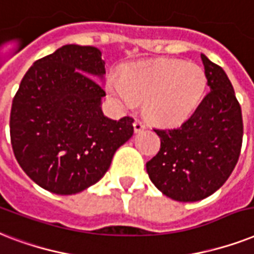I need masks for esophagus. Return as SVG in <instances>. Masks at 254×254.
I'll return each mask as SVG.
<instances>
[{"label":"esophagus","mask_w":254,"mask_h":254,"mask_svg":"<svg viewBox=\"0 0 254 254\" xmlns=\"http://www.w3.org/2000/svg\"><path fill=\"white\" fill-rule=\"evenodd\" d=\"M144 128H147V126H145L143 122L140 121L133 122V131H135V132H140V131H143Z\"/></svg>","instance_id":"esophagus-1"}]
</instances>
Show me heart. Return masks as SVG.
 Masks as SVG:
<instances>
[{"instance_id":"obj_1","label":"heart","mask_w":254,"mask_h":254,"mask_svg":"<svg viewBox=\"0 0 254 254\" xmlns=\"http://www.w3.org/2000/svg\"><path fill=\"white\" fill-rule=\"evenodd\" d=\"M208 87L202 67L182 60H162L126 68L110 76L107 91L118 105L132 109L144 102L145 115L162 126L186 122L201 105Z\"/></svg>"}]
</instances>
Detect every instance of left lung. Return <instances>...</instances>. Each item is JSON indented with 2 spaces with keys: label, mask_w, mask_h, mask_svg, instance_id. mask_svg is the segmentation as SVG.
Instances as JSON below:
<instances>
[{
  "label": "left lung",
  "mask_w": 254,
  "mask_h": 254,
  "mask_svg": "<svg viewBox=\"0 0 254 254\" xmlns=\"http://www.w3.org/2000/svg\"><path fill=\"white\" fill-rule=\"evenodd\" d=\"M211 91L182 126L154 129L160 151L147 162L151 182L163 194L183 202L211 196L237 164L243 143V115L223 68L201 54Z\"/></svg>",
  "instance_id": "8db88e82"
}]
</instances>
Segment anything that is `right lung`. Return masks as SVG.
Masks as SVG:
<instances>
[{
	"mask_svg": "<svg viewBox=\"0 0 254 254\" xmlns=\"http://www.w3.org/2000/svg\"><path fill=\"white\" fill-rule=\"evenodd\" d=\"M105 61L99 49L64 45L35 61L21 80L10 113L13 152L43 190L74 194L95 184L133 133V119L103 115Z\"/></svg>",
	"mask_w": 254,
	"mask_h": 254,
	"instance_id": "obj_1",
	"label": "right lung"
}]
</instances>
